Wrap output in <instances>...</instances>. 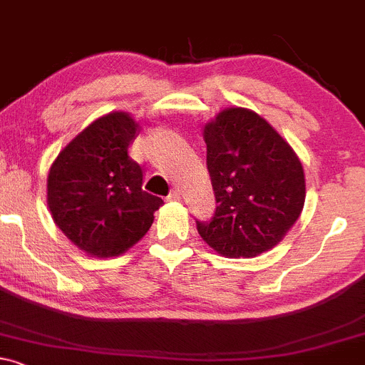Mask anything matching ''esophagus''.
Returning <instances> with one entry per match:
<instances>
[{"mask_svg":"<svg viewBox=\"0 0 365 365\" xmlns=\"http://www.w3.org/2000/svg\"><path fill=\"white\" fill-rule=\"evenodd\" d=\"M181 197H182L181 191L174 190L170 195H168V200H170V202H178V200H181Z\"/></svg>","mask_w":365,"mask_h":365,"instance_id":"esophagus-1","label":"esophagus"}]
</instances>
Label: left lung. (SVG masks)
Segmentation results:
<instances>
[{
	"mask_svg": "<svg viewBox=\"0 0 365 365\" xmlns=\"http://www.w3.org/2000/svg\"><path fill=\"white\" fill-rule=\"evenodd\" d=\"M214 217L200 237L225 257H256L273 249L299 219L307 197L301 160L256 111L226 108L203 127Z\"/></svg>",
	"mask_w": 365,
	"mask_h": 365,
	"instance_id": "obj_1",
	"label": "left lung"
}]
</instances>
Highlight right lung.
Returning <instances> with one entry per match:
<instances>
[{"label": "right lung", "mask_w": 365, "mask_h": 365, "mask_svg": "<svg viewBox=\"0 0 365 365\" xmlns=\"http://www.w3.org/2000/svg\"><path fill=\"white\" fill-rule=\"evenodd\" d=\"M137 127L130 113H108L66 144L50 167L46 203L53 222L92 257L121 256L163 205L143 190V168L128 156Z\"/></svg>", "instance_id": "obj_1"}]
</instances>
